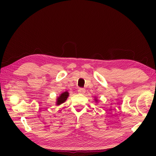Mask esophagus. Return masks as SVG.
I'll use <instances>...</instances> for the list:
<instances>
[{"label": "esophagus", "mask_w": 156, "mask_h": 156, "mask_svg": "<svg viewBox=\"0 0 156 156\" xmlns=\"http://www.w3.org/2000/svg\"><path fill=\"white\" fill-rule=\"evenodd\" d=\"M85 92H86V90H85V89H84V88H80L78 89V93H80V94H84Z\"/></svg>", "instance_id": "34e87169"}]
</instances>
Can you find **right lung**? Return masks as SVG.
<instances>
[{"instance_id": "add662e5", "label": "right lung", "mask_w": 156, "mask_h": 156, "mask_svg": "<svg viewBox=\"0 0 156 156\" xmlns=\"http://www.w3.org/2000/svg\"><path fill=\"white\" fill-rule=\"evenodd\" d=\"M68 96H69V93H68L67 91H65V92L62 94L58 97V99H57V105H59V104L64 103V102L67 100Z\"/></svg>"}]
</instances>
